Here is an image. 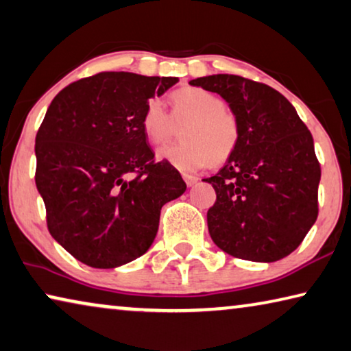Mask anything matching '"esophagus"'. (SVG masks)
I'll list each match as a JSON object with an SVG mask.
<instances>
[{"label":"esophagus","mask_w":351,"mask_h":351,"mask_svg":"<svg viewBox=\"0 0 351 351\" xmlns=\"http://www.w3.org/2000/svg\"><path fill=\"white\" fill-rule=\"evenodd\" d=\"M182 180H184L186 184H187L189 187H191V186H193V184H195V182L198 181V178H197V176H193V175L182 173Z\"/></svg>","instance_id":"1"}]
</instances>
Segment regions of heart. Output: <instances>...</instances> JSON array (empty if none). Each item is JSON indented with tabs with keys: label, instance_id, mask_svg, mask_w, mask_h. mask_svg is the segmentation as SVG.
<instances>
[{
	"label": "heart",
	"instance_id": "1",
	"mask_svg": "<svg viewBox=\"0 0 351 351\" xmlns=\"http://www.w3.org/2000/svg\"><path fill=\"white\" fill-rule=\"evenodd\" d=\"M170 114L158 98L143 109L141 126L147 141L162 145L184 125L181 142L162 147L158 156L181 171H197L209 162L221 165L237 152L242 141V121L225 99L208 88L187 86L171 92Z\"/></svg>",
	"mask_w": 351,
	"mask_h": 351
}]
</instances>
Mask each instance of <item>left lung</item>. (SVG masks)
<instances>
[{"label": "left lung", "instance_id": "8db88e82", "mask_svg": "<svg viewBox=\"0 0 351 351\" xmlns=\"http://www.w3.org/2000/svg\"><path fill=\"white\" fill-rule=\"evenodd\" d=\"M191 84L223 97L242 121L234 156L203 180L217 193L208 210L210 237L239 259L286 258L319 215L322 170L308 126L280 92L263 82L213 75Z\"/></svg>", "mask_w": 351, "mask_h": 351}]
</instances>
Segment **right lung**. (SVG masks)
Segmentation results:
<instances>
[{
  "instance_id": "1",
  "label": "right lung",
  "mask_w": 351,
  "mask_h": 351,
  "mask_svg": "<svg viewBox=\"0 0 351 351\" xmlns=\"http://www.w3.org/2000/svg\"><path fill=\"white\" fill-rule=\"evenodd\" d=\"M176 82L99 71L49 104L36 136V186L49 234L82 264L137 259L154 241L160 208L184 193L180 171L156 160L141 126L149 99Z\"/></svg>"
}]
</instances>
